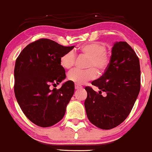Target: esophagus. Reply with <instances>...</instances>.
<instances>
[{
	"label": "esophagus",
	"mask_w": 152,
	"mask_h": 152,
	"mask_svg": "<svg viewBox=\"0 0 152 152\" xmlns=\"http://www.w3.org/2000/svg\"><path fill=\"white\" fill-rule=\"evenodd\" d=\"M82 88V86H80V85H77V84L75 85V88L76 90H78V89H81Z\"/></svg>",
	"instance_id": "obj_1"
}]
</instances>
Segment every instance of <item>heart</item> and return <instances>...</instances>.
Returning <instances> with one entry per match:
<instances>
[{
    "instance_id": "b5f03b06",
    "label": "heart",
    "mask_w": 152,
    "mask_h": 152,
    "mask_svg": "<svg viewBox=\"0 0 152 152\" xmlns=\"http://www.w3.org/2000/svg\"><path fill=\"white\" fill-rule=\"evenodd\" d=\"M80 55L88 57L87 70H73L68 75V80L74 84L82 85L88 81L94 80L99 74H103L108 69L111 58L107 53V47L104 43L94 41L80 45L77 50ZM76 61V55L73 51H68L61 56L59 59L61 66L66 70L73 67Z\"/></svg>"
}]
</instances>
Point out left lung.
<instances>
[{
  "label": "left lung",
  "instance_id": "1",
  "mask_svg": "<svg viewBox=\"0 0 152 152\" xmlns=\"http://www.w3.org/2000/svg\"><path fill=\"white\" fill-rule=\"evenodd\" d=\"M91 84L99 91L85 88L84 107L89 121L102 129L116 127L129 115L140 89L139 59L127 43H114L109 68Z\"/></svg>",
  "mask_w": 152,
  "mask_h": 152
}]
</instances>
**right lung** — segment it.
I'll return each instance as SVG.
<instances>
[{
  "mask_svg": "<svg viewBox=\"0 0 152 152\" xmlns=\"http://www.w3.org/2000/svg\"><path fill=\"white\" fill-rule=\"evenodd\" d=\"M74 46H64L48 39L30 43L21 51L14 67V93L20 109L31 122L41 127L59 122L74 94L75 84L67 81L59 64L64 54Z\"/></svg>",
  "mask_w": 152,
  "mask_h": 152,
  "instance_id": "add662e5",
  "label": "right lung"
}]
</instances>
